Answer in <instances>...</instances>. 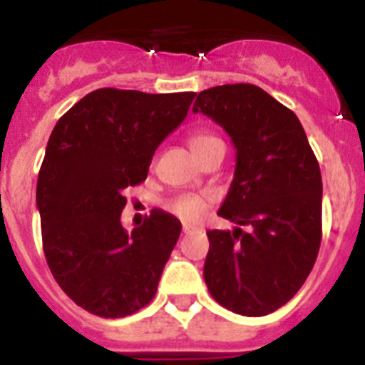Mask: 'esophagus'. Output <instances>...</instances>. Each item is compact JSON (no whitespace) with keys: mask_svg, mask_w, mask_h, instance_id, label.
I'll use <instances>...</instances> for the list:
<instances>
[{"mask_svg":"<svg viewBox=\"0 0 365 365\" xmlns=\"http://www.w3.org/2000/svg\"><path fill=\"white\" fill-rule=\"evenodd\" d=\"M199 227H193V225H182V234H193L197 232Z\"/></svg>","mask_w":365,"mask_h":365,"instance_id":"34e87169","label":"esophagus"}]
</instances>
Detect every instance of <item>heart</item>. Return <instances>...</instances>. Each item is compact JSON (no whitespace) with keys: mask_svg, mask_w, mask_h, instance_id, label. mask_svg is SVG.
<instances>
[{"mask_svg":"<svg viewBox=\"0 0 365 365\" xmlns=\"http://www.w3.org/2000/svg\"><path fill=\"white\" fill-rule=\"evenodd\" d=\"M219 140L217 137L210 133H192L188 138V144L192 148L193 155L205 150L208 144ZM212 199L208 195H201V193H186V195H179V197L172 199L168 202V210L175 214L177 217L185 219V221H197L205 215L208 210Z\"/></svg>","mask_w":365,"mask_h":365,"instance_id":"obj_1","label":"heart"}]
</instances>
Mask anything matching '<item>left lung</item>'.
<instances>
[{"label": "left lung", "instance_id": "8db88e82", "mask_svg": "<svg viewBox=\"0 0 365 365\" xmlns=\"http://www.w3.org/2000/svg\"><path fill=\"white\" fill-rule=\"evenodd\" d=\"M192 111L221 125L235 148L234 180L217 214L251 227L206 232V287L228 311L265 316L302 289L320 250V166L298 117L261 87H210Z\"/></svg>", "mask_w": 365, "mask_h": 365}]
</instances>
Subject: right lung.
<instances>
[{"instance_id":"add662e5","label":"right lung","mask_w":365,"mask_h":365,"mask_svg":"<svg viewBox=\"0 0 365 365\" xmlns=\"http://www.w3.org/2000/svg\"><path fill=\"white\" fill-rule=\"evenodd\" d=\"M193 96L104 87L54 125L36 186L43 252L62 291L91 314L130 316L157 292L180 221L155 208L128 232L124 190L146 179L155 150L185 120Z\"/></svg>"}]
</instances>
